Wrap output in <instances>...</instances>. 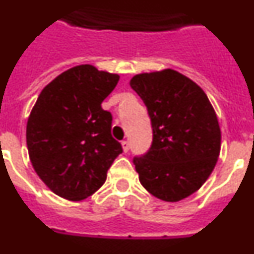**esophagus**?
Masks as SVG:
<instances>
[{
    "label": "esophagus",
    "instance_id": "esophagus-1",
    "mask_svg": "<svg viewBox=\"0 0 254 254\" xmlns=\"http://www.w3.org/2000/svg\"><path fill=\"white\" fill-rule=\"evenodd\" d=\"M122 147H123V151L127 152L129 150V142L127 140H123L122 141Z\"/></svg>",
    "mask_w": 254,
    "mask_h": 254
}]
</instances>
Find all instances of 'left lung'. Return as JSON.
<instances>
[{"label":"left lung","mask_w":254,"mask_h":254,"mask_svg":"<svg viewBox=\"0 0 254 254\" xmlns=\"http://www.w3.org/2000/svg\"><path fill=\"white\" fill-rule=\"evenodd\" d=\"M129 85L146 105L152 128L150 149L133 158L141 185L163 201H181L216 165L221 133L214 108L198 85L174 69L140 73Z\"/></svg>","instance_id":"left-lung-1"}]
</instances>
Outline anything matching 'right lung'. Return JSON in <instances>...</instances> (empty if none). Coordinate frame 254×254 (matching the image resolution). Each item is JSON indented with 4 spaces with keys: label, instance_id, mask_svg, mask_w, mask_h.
<instances>
[{
    "label": "right lung",
    "instance_id": "right-lung-1",
    "mask_svg": "<svg viewBox=\"0 0 254 254\" xmlns=\"http://www.w3.org/2000/svg\"><path fill=\"white\" fill-rule=\"evenodd\" d=\"M120 76L90 64L67 69L44 87L26 126L33 168L47 187L72 201L90 196L107 179L122 145L112 136L103 100Z\"/></svg>",
    "mask_w": 254,
    "mask_h": 254
}]
</instances>
